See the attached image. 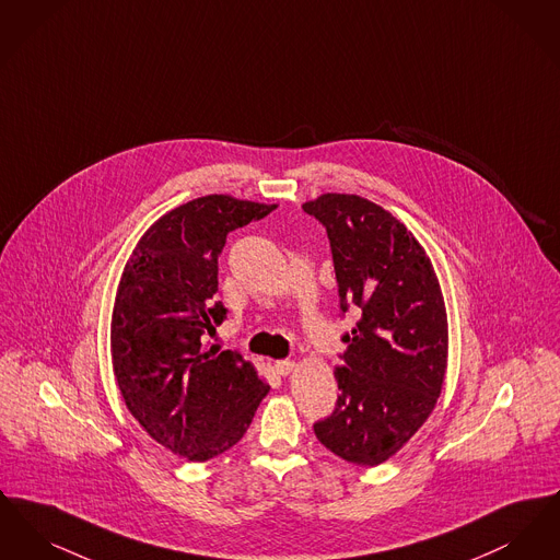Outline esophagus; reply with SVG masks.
<instances>
[{
    "mask_svg": "<svg viewBox=\"0 0 560 560\" xmlns=\"http://www.w3.org/2000/svg\"><path fill=\"white\" fill-rule=\"evenodd\" d=\"M293 365L295 363L290 361V359H281V361L275 363V372L279 373V375H288V373L292 372Z\"/></svg>",
    "mask_w": 560,
    "mask_h": 560,
    "instance_id": "34e87169",
    "label": "esophagus"
}]
</instances>
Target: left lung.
Here are the masks:
<instances>
[{
  "mask_svg": "<svg viewBox=\"0 0 560 560\" xmlns=\"http://www.w3.org/2000/svg\"><path fill=\"white\" fill-rule=\"evenodd\" d=\"M302 210L327 231L342 315H359L342 336L336 409L313 428L338 457L377 466L427 422L443 388L447 315L439 279L405 224L372 201L327 192Z\"/></svg>",
  "mask_w": 560,
  "mask_h": 560,
  "instance_id": "1",
  "label": "left lung"
}]
</instances>
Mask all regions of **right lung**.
<instances>
[{"label":"right lung","instance_id":"obj_1","mask_svg":"<svg viewBox=\"0 0 560 560\" xmlns=\"http://www.w3.org/2000/svg\"><path fill=\"white\" fill-rule=\"evenodd\" d=\"M277 206L208 195L161 215L126 265L110 320L117 386L160 445L206 462L237 445L268 386L237 350L203 348L226 319L218 256L226 235Z\"/></svg>","mask_w":560,"mask_h":560}]
</instances>
